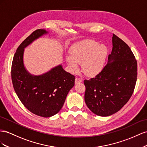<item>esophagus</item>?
<instances>
[{
  "instance_id": "obj_1",
  "label": "esophagus",
  "mask_w": 147,
  "mask_h": 147,
  "mask_svg": "<svg viewBox=\"0 0 147 147\" xmlns=\"http://www.w3.org/2000/svg\"><path fill=\"white\" fill-rule=\"evenodd\" d=\"M82 79L78 78V77L76 78V79H75V83H76V84L81 83V82H82Z\"/></svg>"
}]
</instances>
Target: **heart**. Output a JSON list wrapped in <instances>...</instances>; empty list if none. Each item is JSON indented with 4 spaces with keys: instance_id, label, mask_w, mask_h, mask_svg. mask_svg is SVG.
Returning <instances> with one entry per match:
<instances>
[{
    "instance_id": "heart-1",
    "label": "heart",
    "mask_w": 147,
    "mask_h": 147,
    "mask_svg": "<svg viewBox=\"0 0 147 147\" xmlns=\"http://www.w3.org/2000/svg\"><path fill=\"white\" fill-rule=\"evenodd\" d=\"M108 55L106 46L92 40H84L74 44L70 49V55L66 57L69 68L76 71L81 63L83 73L94 76L102 71Z\"/></svg>"
}]
</instances>
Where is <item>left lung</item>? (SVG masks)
<instances>
[{
  "label": "left lung",
  "instance_id": "left-lung-1",
  "mask_svg": "<svg viewBox=\"0 0 147 147\" xmlns=\"http://www.w3.org/2000/svg\"><path fill=\"white\" fill-rule=\"evenodd\" d=\"M112 42L108 63L95 78L84 81L87 106L94 114L101 116L114 114L126 104L133 94L137 78V60L128 45L114 34Z\"/></svg>",
  "mask_w": 147,
  "mask_h": 147
}]
</instances>
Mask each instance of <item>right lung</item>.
Wrapping results in <instances>:
<instances>
[{
  "label": "right lung",
  "instance_id": "add662e5",
  "mask_svg": "<svg viewBox=\"0 0 147 147\" xmlns=\"http://www.w3.org/2000/svg\"><path fill=\"white\" fill-rule=\"evenodd\" d=\"M46 33L44 29H37L19 45L12 61L11 76L14 90L23 105L37 116L49 118L63 106L67 95L74 86L75 77L66 72L61 65L40 76H32L25 69L24 49Z\"/></svg>",
  "mask_w": 147,
  "mask_h": 147
}]
</instances>
